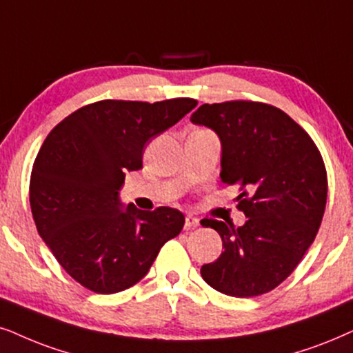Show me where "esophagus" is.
<instances>
[{"instance_id":"1","label":"esophagus","mask_w":353,"mask_h":353,"mask_svg":"<svg viewBox=\"0 0 353 353\" xmlns=\"http://www.w3.org/2000/svg\"><path fill=\"white\" fill-rule=\"evenodd\" d=\"M199 225H200L199 218H195L194 215L185 216V230H194V228H197Z\"/></svg>"}]
</instances>
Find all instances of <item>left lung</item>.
Here are the masks:
<instances>
[{"instance_id": "1", "label": "left lung", "mask_w": 353, "mask_h": 353, "mask_svg": "<svg viewBox=\"0 0 353 353\" xmlns=\"http://www.w3.org/2000/svg\"><path fill=\"white\" fill-rule=\"evenodd\" d=\"M190 120L220 137V177L239 185L238 208L248 216L243 226L202 220L225 251L200 274L225 295H264L296 269L318 234L327 200L323 156L295 120L264 102L203 104Z\"/></svg>"}]
</instances>
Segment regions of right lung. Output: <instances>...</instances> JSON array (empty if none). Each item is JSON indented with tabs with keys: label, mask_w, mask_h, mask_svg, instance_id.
I'll return each mask as SVG.
<instances>
[{
	"label": "right lung",
	"mask_w": 353,
	"mask_h": 353,
	"mask_svg": "<svg viewBox=\"0 0 353 353\" xmlns=\"http://www.w3.org/2000/svg\"><path fill=\"white\" fill-rule=\"evenodd\" d=\"M190 97L161 102L99 101L61 120L40 146L29 200L40 238L84 288L110 295L140 282L159 249L176 238L179 210L123 205L125 172L143 168L151 138L189 114Z\"/></svg>",
	"instance_id": "obj_1"
}]
</instances>
